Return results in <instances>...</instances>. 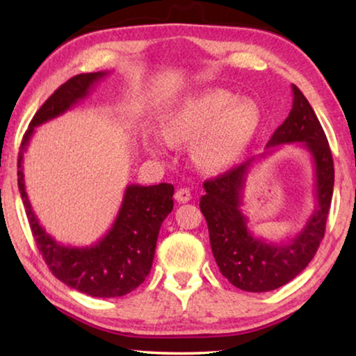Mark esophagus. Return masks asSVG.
<instances>
[{
  "mask_svg": "<svg viewBox=\"0 0 356 356\" xmlns=\"http://www.w3.org/2000/svg\"><path fill=\"white\" fill-rule=\"evenodd\" d=\"M174 197H176V201L180 204L188 202L191 200V191L188 188H179L176 191V195H174Z\"/></svg>",
  "mask_w": 356,
  "mask_h": 356,
  "instance_id": "obj_1",
  "label": "esophagus"
}]
</instances>
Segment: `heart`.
<instances>
[{
  "label": "heart",
  "instance_id": "b5f03b06",
  "mask_svg": "<svg viewBox=\"0 0 356 356\" xmlns=\"http://www.w3.org/2000/svg\"><path fill=\"white\" fill-rule=\"evenodd\" d=\"M262 124V111L254 100L237 99L225 89H204L180 99L161 116V131L168 141H193V160L202 170L231 166L243 155ZM165 141L152 138L149 149L160 150Z\"/></svg>",
  "mask_w": 356,
  "mask_h": 356
}]
</instances>
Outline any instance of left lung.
Here are the masks:
<instances>
[{"label":"left lung","mask_w":356,"mask_h":356,"mask_svg":"<svg viewBox=\"0 0 356 356\" xmlns=\"http://www.w3.org/2000/svg\"><path fill=\"white\" fill-rule=\"evenodd\" d=\"M292 110L265 152L246 160L221 176L204 182L200 207L209 226L210 246L221 275L246 292H268L287 284L308 267L321 245L333 197L334 168L327 136L309 102L292 84ZM301 142L315 163V212L305 227L280 244L256 238L243 215L241 195L250 166L281 143Z\"/></svg>","instance_id":"obj_1"}]
</instances>
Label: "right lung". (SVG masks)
<instances>
[{"label":"right lung","mask_w":356,"mask_h":356,"mask_svg":"<svg viewBox=\"0 0 356 356\" xmlns=\"http://www.w3.org/2000/svg\"><path fill=\"white\" fill-rule=\"evenodd\" d=\"M108 72L80 74L61 84L34 114L19 152V190L26 209L38 248L48 268L59 281L91 297H122L143 284L152 268L160 226L171 213L174 186L171 184L136 185L125 188L124 200L113 226L104 237L88 246L56 242L34 215L25 190L23 156L34 129L61 116L86 99Z\"/></svg>","instance_id":"add662e5"}]
</instances>
